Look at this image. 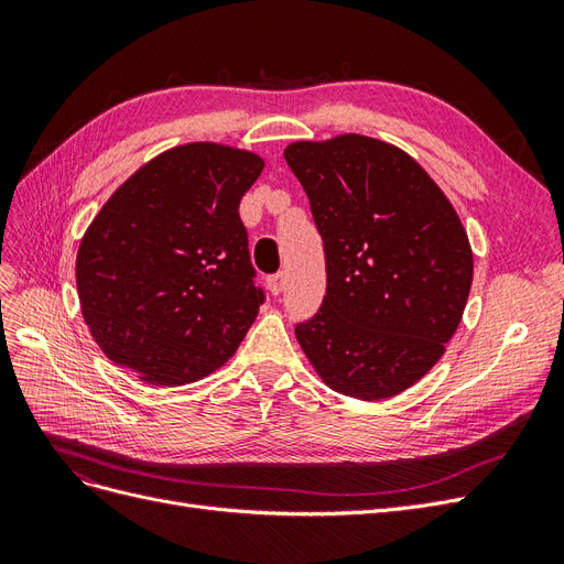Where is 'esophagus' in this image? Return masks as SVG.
<instances>
[{
    "mask_svg": "<svg viewBox=\"0 0 564 564\" xmlns=\"http://www.w3.org/2000/svg\"><path fill=\"white\" fill-rule=\"evenodd\" d=\"M284 284H286V275H284V272H278V275L268 278V292L272 296H280L284 292Z\"/></svg>",
    "mask_w": 564,
    "mask_h": 564,
    "instance_id": "34e87169",
    "label": "esophagus"
}]
</instances>
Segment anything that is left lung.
Listing matches in <instances>:
<instances>
[{
    "label": "left lung",
    "instance_id": "8db88e82",
    "mask_svg": "<svg viewBox=\"0 0 564 564\" xmlns=\"http://www.w3.org/2000/svg\"><path fill=\"white\" fill-rule=\"evenodd\" d=\"M284 160L311 199L327 294L296 324L301 350L332 390L386 400L445 355L473 284L464 224L429 172L360 133L294 141Z\"/></svg>",
    "mask_w": 564,
    "mask_h": 564
}]
</instances>
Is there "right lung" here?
Returning <instances> with one entry per match:
<instances>
[{
  "label": "right lung",
  "mask_w": 564,
  "mask_h": 564,
  "mask_svg": "<svg viewBox=\"0 0 564 564\" xmlns=\"http://www.w3.org/2000/svg\"><path fill=\"white\" fill-rule=\"evenodd\" d=\"M263 166L242 148L176 145L135 169L94 216L75 263L82 317L135 379L193 383L240 348L263 303L240 199Z\"/></svg>",
  "instance_id": "obj_1"
}]
</instances>
